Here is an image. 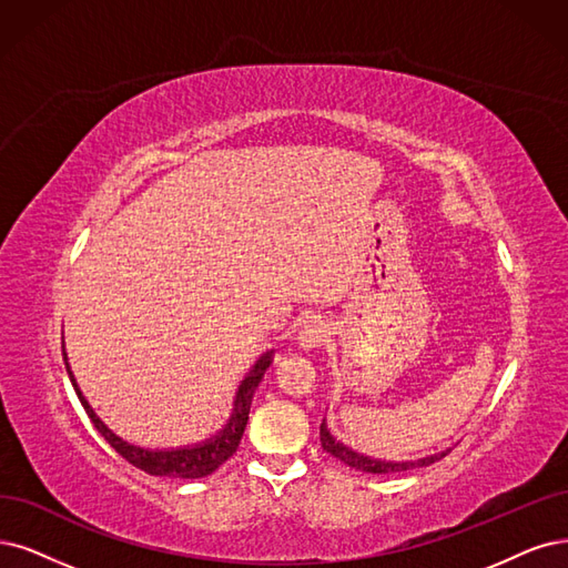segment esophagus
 Segmentation results:
<instances>
[{
	"label": "esophagus",
	"instance_id": "34e87169",
	"mask_svg": "<svg viewBox=\"0 0 568 568\" xmlns=\"http://www.w3.org/2000/svg\"><path fill=\"white\" fill-rule=\"evenodd\" d=\"M327 334H329V329H327V325H325L323 321H308V323L302 327L297 339H300V346H302V348L311 351V348H318V346L327 339Z\"/></svg>",
	"mask_w": 568,
	"mask_h": 568
}]
</instances>
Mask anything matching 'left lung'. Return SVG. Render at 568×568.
Masks as SVG:
<instances>
[{"label": "left lung", "instance_id": "8db88e82", "mask_svg": "<svg viewBox=\"0 0 568 568\" xmlns=\"http://www.w3.org/2000/svg\"><path fill=\"white\" fill-rule=\"evenodd\" d=\"M321 445L327 454H332L334 458H339L342 464L355 468V470H363V473H374V475H386V473H403V470H412V468H424V466H430L435 464V460L445 458L449 452H439V454H433V456H426V458H418V460H379V458H372V456H365V454H358L353 452L351 447H346L344 443H339L337 437H334L325 422L321 424Z\"/></svg>", "mask_w": 568, "mask_h": 568}]
</instances>
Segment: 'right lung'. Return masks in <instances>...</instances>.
Returning a JSON list of instances; mask_svg holds the SVG:
<instances>
[{
    "mask_svg": "<svg viewBox=\"0 0 568 568\" xmlns=\"http://www.w3.org/2000/svg\"><path fill=\"white\" fill-rule=\"evenodd\" d=\"M62 358L68 361L65 351H62ZM271 365V351L264 353L262 358L257 361V365L250 369V374L243 379V384L239 386V393H236V400H234V414H231L229 424L215 435L205 439V443L201 445H194V447H182V449H144V447H138V445H131L125 443V439H121L119 435H114L108 426H104L100 422V416L93 412V407L87 403V397L81 395L77 382H74V374L70 369V365L65 363L68 367V376L70 382L79 395V400L83 405V409H87L89 418L93 422V426L98 428V433L108 439V443L129 460L131 466L150 473V475H159V477H182V479H196V477H205L210 473H215L226 458H231L236 454L239 445H241V437H243V430H245V424H247V414H250V405H252V395H255L262 376L266 372V367Z\"/></svg>",
    "mask_w": 568,
    "mask_h": 568,
    "instance_id": "right-lung-1",
    "label": "right lung"
}]
</instances>
